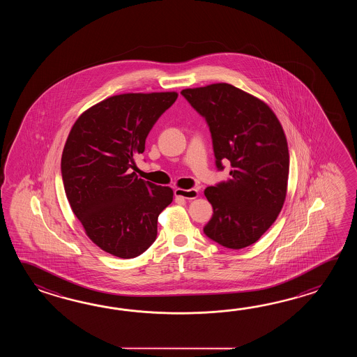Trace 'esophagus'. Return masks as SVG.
I'll return each instance as SVG.
<instances>
[{
	"instance_id": "34e87169",
	"label": "esophagus",
	"mask_w": 357,
	"mask_h": 357,
	"mask_svg": "<svg viewBox=\"0 0 357 357\" xmlns=\"http://www.w3.org/2000/svg\"><path fill=\"white\" fill-rule=\"evenodd\" d=\"M175 195L177 197H182V199L192 200L199 197V191L197 189H175Z\"/></svg>"
}]
</instances>
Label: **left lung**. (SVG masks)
<instances>
[{"instance_id": "obj_1", "label": "left lung", "mask_w": 357, "mask_h": 357, "mask_svg": "<svg viewBox=\"0 0 357 357\" xmlns=\"http://www.w3.org/2000/svg\"><path fill=\"white\" fill-rule=\"evenodd\" d=\"M205 117L215 165L228 160L231 178L204 190L213 217L204 234L228 249L257 243L284 204L289 154L281 122L261 99L227 83L181 91Z\"/></svg>"}]
</instances>
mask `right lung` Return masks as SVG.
<instances>
[{
    "label": "right lung",
    "instance_id": "obj_1",
    "mask_svg": "<svg viewBox=\"0 0 357 357\" xmlns=\"http://www.w3.org/2000/svg\"><path fill=\"white\" fill-rule=\"evenodd\" d=\"M177 96L154 91L103 99L84 111L68 132L61 157L68 203L91 241L117 258L143 254L155 241L158 215L172 203L174 190L129 169Z\"/></svg>",
    "mask_w": 357,
    "mask_h": 357
}]
</instances>
